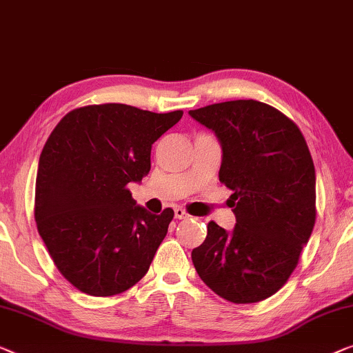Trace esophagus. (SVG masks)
<instances>
[{"mask_svg":"<svg viewBox=\"0 0 353 353\" xmlns=\"http://www.w3.org/2000/svg\"><path fill=\"white\" fill-rule=\"evenodd\" d=\"M189 214L183 210V208H175V218L176 219H185V218H188Z\"/></svg>","mask_w":353,"mask_h":353,"instance_id":"1","label":"esophagus"}]
</instances>
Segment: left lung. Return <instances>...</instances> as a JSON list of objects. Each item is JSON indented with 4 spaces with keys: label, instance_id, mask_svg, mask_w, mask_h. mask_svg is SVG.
<instances>
[{
    "label": "left lung",
    "instance_id": "1",
    "mask_svg": "<svg viewBox=\"0 0 353 353\" xmlns=\"http://www.w3.org/2000/svg\"><path fill=\"white\" fill-rule=\"evenodd\" d=\"M223 148L219 181L232 191L237 224L216 223L192 250L208 288L234 304L268 299L288 282L312 234L315 167L299 127L274 106L232 100L189 111Z\"/></svg>",
    "mask_w": 353,
    "mask_h": 353
}]
</instances>
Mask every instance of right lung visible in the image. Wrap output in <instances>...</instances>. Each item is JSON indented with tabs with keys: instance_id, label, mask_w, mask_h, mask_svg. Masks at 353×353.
<instances>
[{
	"instance_id": "1",
	"label": "right lung",
	"mask_w": 353,
	"mask_h": 353,
	"mask_svg": "<svg viewBox=\"0 0 353 353\" xmlns=\"http://www.w3.org/2000/svg\"><path fill=\"white\" fill-rule=\"evenodd\" d=\"M183 111L103 103L70 111L39 156L34 219L60 274L90 296L124 293L145 277L173 219L135 205L129 183L151 170V148Z\"/></svg>"
}]
</instances>
